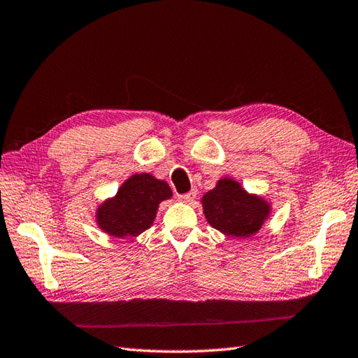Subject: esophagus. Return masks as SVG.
<instances>
[{"label": "esophagus", "mask_w": 358, "mask_h": 358, "mask_svg": "<svg viewBox=\"0 0 358 358\" xmlns=\"http://www.w3.org/2000/svg\"><path fill=\"white\" fill-rule=\"evenodd\" d=\"M195 197H197V191L195 189H192V191H189L183 195H178V200L183 201V203H192L195 200Z\"/></svg>", "instance_id": "1"}]
</instances>
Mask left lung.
<instances>
[{
  "label": "left lung",
  "mask_w": 358,
  "mask_h": 358,
  "mask_svg": "<svg viewBox=\"0 0 358 358\" xmlns=\"http://www.w3.org/2000/svg\"><path fill=\"white\" fill-rule=\"evenodd\" d=\"M203 214L223 236L247 239L256 234L270 217L271 205L261 195L250 194L239 181L223 177L201 199Z\"/></svg>",
  "instance_id": "1"
}]
</instances>
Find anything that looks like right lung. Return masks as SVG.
I'll return each instance as SVG.
<instances>
[{
    "instance_id": "obj_1",
    "label": "right lung",
    "mask_w": 358,
    "mask_h": 358,
    "mask_svg": "<svg viewBox=\"0 0 358 358\" xmlns=\"http://www.w3.org/2000/svg\"><path fill=\"white\" fill-rule=\"evenodd\" d=\"M171 197L172 191L164 180L145 172L133 173L115 197L97 206L96 223L105 234L117 239L136 237L152 227L159 203Z\"/></svg>"
}]
</instances>
